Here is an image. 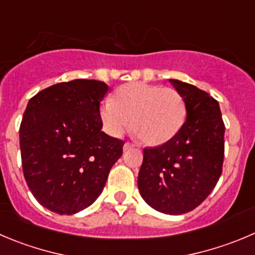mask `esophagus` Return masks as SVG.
I'll return each mask as SVG.
<instances>
[{"mask_svg": "<svg viewBox=\"0 0 255 255\" xmlns=\"http://www.w3.org/2000/svg\"><path fill=\"white\" fill-rule=\"evenodd\" d=\"M131 147H135V144H131V142H125V144H124V151L130 150Z\"/></svg>", "mask_w": 255, "mask_h": 255, "instance_id": "obj_1", "label": "esophagus"}]
</instances>
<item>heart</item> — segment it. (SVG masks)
I'll return each mask as SVG.
<instances>
[{"label":"heart","instance_id":"b5f03b06","mask_svg":"<svg viewBox=\"0 0 255 255\" xmlns=\"http://www.w3.org/2000/svg\"><path fill=\"white\" fill-rule=\"evenodd\" d=\"M104 129L120 136L129 129L147 145H162L176 136L186 116L184 99L174 89L145 82L119 87L99 110Z\"/></svg>","mask_w":255,"mask_h":255}]
</instances>
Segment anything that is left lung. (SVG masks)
<instances>
[{"label":"left lung","instance_id":"8db88e82","mask_svg":"<svg viewBox=\"0 0 255 255\" xmlns=\"http://www.w3.org/2000/svg\"><path fill=\"white\" fill-rule=\"evenodd\" d=\"M183 96L186 120L170 141L144 149L140 195L164 214L180 215L204 202L222 175L224 131L219 104L203 90L170 79Z\"/></svg>","mask_w":255,"mask_h":255}]
</instances>
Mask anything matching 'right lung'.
I'll return each instance as SVG.
<instances>
[{
	"label": "right lung",
	"instance_id": "obj_1",
	"mask_svg": "<svg viewBox=\"0 0 255 255\" xmlns=\"http://www.w3.org/2000/svg\"><path fill=\"white\" fill-rule=\"evenodd\" d=\"M109 86L98 80L60 82L36 94L20 126L23 176L46 209L76 214L99 198L123 140L101 131L100 103Z\"/></svg>",
	"mask_w": 255,
	"mask_h": 255
}]
</instances>
